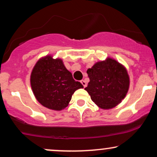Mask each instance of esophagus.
Returning <instances> with one entry per match:
<instances>
[{
    "label": "esophagus",
    "mask_w": 157,
    "mask_h": 157,
    "mask_svg": "<svg viewBox=\"0 0 157 157\" xmlns=\"http://www.w3.org/2000/svg\"><path fill=\"white\" fill-rule=\"evenodd\" d=\"M80 82H81V83H82V86H83L84 87H86V86H87V83H86V81L82 80H81Z\"/></svg>",
    "instance_id": "1"
}]
</instances>
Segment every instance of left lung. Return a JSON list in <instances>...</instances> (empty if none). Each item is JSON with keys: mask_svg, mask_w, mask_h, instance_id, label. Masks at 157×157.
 I'll use <instances>...</instances> for the list:
<instances>
[{"mask_svg": "<svg viewBox=\"0 0 157 157\" xmlns=\"http://www.w3.org/2000/svg\"><path fill=\"white\" fill-rule=\"evenodd\" d=\"M90 82L85 90L90 99L102 109H110L124 99L129 90L126 69L112 58L95 63L87 70Z\"/></svg>", "mask_w": 157, "mask_h": 157, "instance_id": "1", "label": "left lung"}]
</instances>
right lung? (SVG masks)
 <instances>
[{"label":"right lung","mask_w":157,"mask_h":157,"mask_svg":"<svg viewBox=\"0 0 157 157\" xmlns=\"http://www.w3.org/2000/svg\"><path fill=\"white\" fill-rule=\"evenodd\" d=\"M31 85L35 97L43 106L61 110L68 106L71 96L83 86L73 79L60 59L48 56L36 63L31 75Z\"/></svg>","instance_id":"1"}]
</instances>
